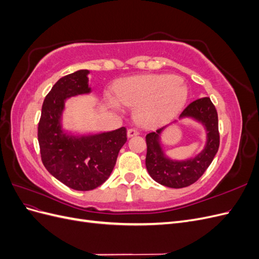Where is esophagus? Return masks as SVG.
<instances>
[{"instance_id":"1","label":"esophagus","mask_w":259,"mask_h":259,"mask_svg":"<svg viewBox=\"0 0 259 259\" xmlns=\"http://www.w3.org/2000/svg\"><path fill=\"white\" fill-rule=\"evenodd\" d=\"M138 134H139V132H138L137 128L132 127V128H128V130H127V136H128V137L136 136V135H138Z\"/></svg>"}]
</instances>
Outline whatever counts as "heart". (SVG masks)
<instances>
[{
    "mask_svg": "<svg viewBox=\"0 0 259 259\" xmlns=\"http://www.w3.org/2000/svg\"><path fill=\"white\" fill-rule=\"evenodd\" d=\"M115 96L126 107L136 106V117L146 125H158L174 117L188 99V88L175 75L143 74L125 77L115 85ZM112 107L119 104L110 99Z\"/></svg>",
    "mask_w": 259,
    "mask_h": 259,
    "instance_id": "1",
    "label": "heart"
}]
</instances>
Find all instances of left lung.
<instances>
[{"instance_id": "obj_1", "label": "left lung", "mask_w": 259, "mask_h": 259, "mask_svg": "<svg viewBox=\"0 0 259 259\" xmlns=\"http://www.w3.org/2000/svg\"><path fill=\"white\" fill-rule=\"evenodd\" d=\"M192 117L206 130V146L193 159L174 161L164 156L160 145V134L166 126L149 133L146 136V167L156 183L169 188H185L194 184L204 174L219 148L218 115L209 97H203L188 105L179 117Z\"/></svg>"}]
</instances>
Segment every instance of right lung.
<instances>
[{
  "label": "right lung",
  "instance_id": "add662e5",
  "mask_svg": "<svg viewBox=\"0 0 259 259\" xmlns=\"http://www.w3.org/2000/svg\"><path fill=\"white\" fill-rule=\"evenodd\" d=\"M89 70L62 76L46 95L37 126V140L45 168L69 188L89 191L110 176L120 149L126 143V128L72 136L62 132L60 119L68 97L88 94Z\"/></svg>",
  "mask_w": 259,
  "mask_h": 259
}]
</instances>
